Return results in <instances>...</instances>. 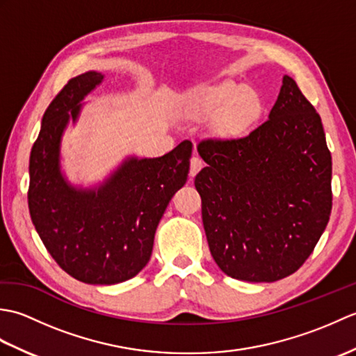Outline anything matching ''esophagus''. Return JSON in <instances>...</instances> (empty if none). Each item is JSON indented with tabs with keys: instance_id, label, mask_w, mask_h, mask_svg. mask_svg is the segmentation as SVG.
Masks as SVG:
<instances>
[{
	"instance_id": "obj_1",
	"label": "esophagus",
	"mask_w": 356,
	"mask_h": 356,
	"mask_svg": "<svg viewBox=\"0 0 356 356\" xmlns=\"http://www.w3.org/2000/svg\"><path fill=\"white\" fill-rule=\"evenodd\" d=\"M202 166H203L202 159H200L199 156H194V157L191 159V163H190V176L194 177L195 174H197V172L202 170Z\"/></svg>"
}]
</instances>
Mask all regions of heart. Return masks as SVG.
Instances as JSON below:
<instances>
[{
	"label": "heart",
	"mask_w": 356,
	"mask_h": 356,
	"mask_svg": "<svg viewBox=\"0 0 356 356\" xmlns=\"http://www.w3.org/2000/svg\"><path fill=\"white\" fill-rule=\"evenodd\" d=\"M185 110L195 116H216V130L223 134L245 131L263 111V101L255 90L232 81L193 90L185 97Z\"/></svg>",
	"instance_id": "b5f03b06"
}]
</instances>
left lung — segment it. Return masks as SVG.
I'll return each mask as SVG.
<instances>
[{
	"mask_svg": "<svg viewBox=\"0 0 356 356\" xmlns=\"http://www.w3.org/2000/svg\"><path fill=\"white\" fill-rule=\"evenodd\" d=\"M194 185L209 251L226 275L270 283L314 252L332 211V156L321 118L284 76L264 120L241 138H207Z\"/></svg>",
	"mask_w": 356,
	"mask_h": 356,
	"instance_id": "left-lung-1",
	"label": "left lung"
}]
</instances>
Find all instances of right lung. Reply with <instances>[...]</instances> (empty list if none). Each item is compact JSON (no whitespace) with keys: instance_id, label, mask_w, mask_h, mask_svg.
<instances>
[{"instance_id":"add662e5","label":"right lung","mask_w":356,"mask_h":356,"mask_svg":"<svg viewBox=\"0 0 356 356\" xmlns=\"http://www.w3.org/2000/svg\"><path fill=\"white\" fill-rule=\"evenodd\" d=\"M104 76L72 78L45 110L30 153L29 211L36 232L59 268L88 284H116L138 275L153 251L166 207L190 172L193 143L168 154L125 161L97 190H76L59 170V145L81 101Z\"/></svg>"}]
</instances>
